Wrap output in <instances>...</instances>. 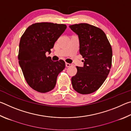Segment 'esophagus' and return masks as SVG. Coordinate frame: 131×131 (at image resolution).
Segmentation results:
<instances>
[{
    "mask_svg": "<svg viewBox=\"0 0 131 131\" xmlns=\"http://www.w3.org/2000/svg\"><path fill=\"white\" fill-rule=\"evenodd\" d=\"M72 66V64L69 63H66V67H67V68L70 67V66Z\"/></svg>",
    "mask_w": 131,
    "mask_h": 131,
    "instance_id": "esophagus-1",
    "label": "esophagus"
}]
</instances>
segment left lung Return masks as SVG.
Wrapping results in <instances>:
<instances>
[{"label": "left lung", "instance_id": "left-lung-1", "mask_svg": "<svg viewBox=\"0 0 131 131\" xmlns=\"http://www.w3.org/2000/svg\"><path fill=\"white\" fill-rule=\"evenodd\" d=\"M78 35L79 51L84 58V66H76L72 77L73 88L79 94H89L99 89L109 73L112 48L103 31L96 26L82 23L70 25Z\"/></svg>", "mask_w": 131, "mask_h": 131}]
</instances>
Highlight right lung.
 <instances>
[{
    "label": "right lung",
    "instance_id": "right-lung-1",
    "mask_svg": "<svg viewBox=\"0 0 131 131\" xmlns=\"http://www.w3.org/2000/svg\"><path fill=\"white\" fill-rule=\"evenodd\" d=\"M66 29L64 24L36 23L29 26L21 37L19 66L28 85L37 92L46 93L54 89L58 75L65 68L63 60L53 61L46 53L50 54Z\"/></svg>",
    "mask_w": 131,
    "mask_h": 131
}]
</instances>
